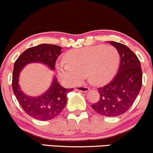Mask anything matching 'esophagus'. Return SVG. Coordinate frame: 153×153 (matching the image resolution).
<instances>
[{
    "mask_svg": "<svg viewBox=\"0 0 153 153\" xmlns=\"http://www.w3.org/2000/svg\"><path fill=\"white\" fill-rule=\"evenodd\" d=\"M76 90L78 91H82V92H87L89 91V88L86 86H78L76 88Z\"/></svg>",
    "mask_w": 153,
    "mask_h": 153,
    "instance_id": "1",
    "label": "esophagus"
}]
</instances>
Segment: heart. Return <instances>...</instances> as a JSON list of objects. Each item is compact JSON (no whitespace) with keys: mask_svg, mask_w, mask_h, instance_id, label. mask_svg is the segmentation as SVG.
I'll return each mask as SVG.
<instances>
[{"mask_svg":"<svg viewBox=\"0 0 153 153\" xmlns=\"http://www.w3.org/2000/svg\"><path fill=\"white\" fill-rule=\"evenodd\" d=\"M65 62L56 64L62 79L69 84L79 83L87 74L90 81L102 85L111 80L120 64V55L111 45H96L69 51Z\"/></svg>","mask_w":153,"mask_h":153,"instance_id":"1","label":"heart"}]
</instances>
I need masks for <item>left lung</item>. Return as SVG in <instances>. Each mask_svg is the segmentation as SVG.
Here are the masks:
<instances>
[{
	"mask_svg": "<svg viewBox=\"0 0 153 153\" xmlns=\"http://www.w3.org/2000/svg\"><path fill=\"white\" fill-rule=\"evenodd\" d=\"M118 51L120 63L117 75L108 84L98 88L100 100L91 108L105 117H118L127 111L137 97L142 85L141 63L125 45L109 42Z\"/></svg>",
	"mask_w": 153,
	"mask_h": 153,
	"instance_id": "obj_1",
	"label": "left lung"
}]
</instances>
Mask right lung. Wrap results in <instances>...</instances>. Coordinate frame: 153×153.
<instances>
[{
	"mask_svg": "<svg viewBox=\"0 0 153 153\" xmlns=\"http://www.w3.org/2000/svg\"><path fill=\"white\" fill-rule=\"evenodd\" d=\"M62 48L49 44H41L28 48L18 57L14 65L12 89L19 103L25 113L38 120H50L59 116L67 102V94L73 89H65L53 76L52 83L44 94L37 97L25 94L19 85L20 72L26 64L42 63L52 70H55L57 58L62 53Z\"/></svg>",
	"mask_w": 153,
	"mask_h": 153,
	"instance_id": "add662e5",
	"label": "right lung"
}]
</instances>
